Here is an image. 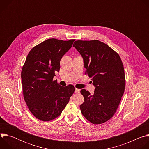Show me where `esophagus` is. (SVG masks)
<instances>
[{
	"label": "esophagus",
	"mask_w": 149,
	"mask_h": 149,
	"mask_svg": "<svg viewBox=\"0 0 149 149\" xmlns=\"http://www.w3.org/2000/svg\"><path fill=\"white\" fill-rule=\"evenodd\" d=\"M75 93H77V94H78V93H79V92H80V90H79V89L75 88Z\"/></svg>",
	"instance_id": "esophagus-1"
}]
</instances>
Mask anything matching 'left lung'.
I'll return each mask as SVG.
<instances>
[{
    "mask_svg": "<svg viewBox=\"0 0 149 149\" xmlns=\"http://www.w3.org/2000/svg\"><path fill=\"white\" fill-rule=\"evenodd\" d=\"M73 47L82 56L85 74L95 87L93 95L86 90H81L84 97L79 106L81 113L91 123L102 124L114 115L124 92L122 61L118 53L98 40H76Z\"/></svg>",
    "mask_w": 149,
    "mask_h": 149,
    "instance_id": "8db88e82",
    "label": "left lung"
}]
</instances>
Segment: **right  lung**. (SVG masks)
Listing matches in <instances>:
<instances>
[{
	"mask_svg": "<svg viewBox=\"0 0 149 149\" xmlns=\"http://www.w3.org/2000/svg\"><path fill=\"white\" fill-rule=\"evenodd\" d=\"M75 39H48L29 52L21 72L24 100L38 119L48 121L58 117L75 88L72 85L59 86L53 80L59 72L60 61Z\"/></svg>",
	"mask_w": 149,
	"mask_h": 149,
	"instance_id": "obj_1",
	"label": "right lung"
}]
</instances>
